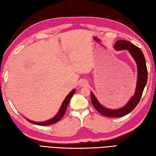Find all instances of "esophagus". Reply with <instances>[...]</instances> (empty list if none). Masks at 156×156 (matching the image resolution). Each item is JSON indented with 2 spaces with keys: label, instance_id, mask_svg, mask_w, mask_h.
Segmentation results:
<instances>
[{
  "label": "esophagus",
  "instance_id": "1",
  "mask_svg": "<svg viewBox=\"0 0 156 156\" xmlns=\"http://www.w3.org/2000/svg\"><path fill=\"white\" fill-rule=\"evenodd\" d=\"M79 85L81 86V87H83V86H85L87 85V82H86L85 80H81L79 81Z\"/></svg>",
  "mask_w": 156,
  "mask_h": 156
}]
</instances>
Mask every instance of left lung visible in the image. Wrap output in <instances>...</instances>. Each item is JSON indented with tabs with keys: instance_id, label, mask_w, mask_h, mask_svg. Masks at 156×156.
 I'll return each mask as SVG.
<instances>
[{
	"instance_id": "8db88e82",
	"label": "left lung",
	"mask_w": 156,
	"mask_h": 156,
	"mask_svg": "<svg viewBox=\"0 0 156 156\" xmlns=\"http://www.w3.org/2000/svg\"><path fill=\"white\" fill-rule=\"evenodd\" d=\"M113 47L116 51L127 50L137 64V84L134 95L131 97L125 105L116 109L107 108L102 105L92 91H91V98L93 105L99 113L107 117H119L129 113L139 103L141 97L142 95L144 89L147 83V70L146 58H145L142 51L139 47L134 45L129 41L124 40L117 41Z\"/></svg>"
}]
</instances>
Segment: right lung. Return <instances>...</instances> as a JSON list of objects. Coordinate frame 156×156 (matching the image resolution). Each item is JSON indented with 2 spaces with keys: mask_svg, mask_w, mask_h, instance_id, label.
I'll return each mask as SVG.
<instances>
[{
  "mask_svg": "<svg viewBox=\"0 0 156 156\" xmlns=\"http://www.w3.org/2000/svg\"><path fill=\"white\" fill-rule=\"evenodd\" d=\"M75 91H76L75 89H73L67 95L66 98H65V99H64L63 103H62V105L60 107L59 110H58V112H57L56 115H55L53 117V118H51L49 120L44 121V122H33V121L30 120V119H27V118H26V119L27 121H29V122L34 123V124H36V125H38V126H49V125H51V124H53L55 123L58 122V121H59L62 118V117H63V115H65V112H66V109H67V107L69 105V101H70L72 96L73 95L74 93H75Z\"/></svg>",
  "mask_w": 156,
  "mask_h": 156,
  "instance_id": "right-lung-1",
  "label": "right lung"
}]
</instances>
